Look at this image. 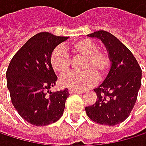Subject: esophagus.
<instances>
[{
  "mask_svg": "<svg viewBox=\"0 0 146 146\" xmlns=\"http://www.w3.org/2000/svg\"><path fill=\"white\" fill-rule=\"evenodd\" d=\"M70 94H82L83 91H79V90H74V89H69L68 90Z\"/></svg>",
  "mask_w": 146,
  "mask_h": 146,
  "instance_id": "obj_1",
  "label": "esophagus"
}]
</instances>
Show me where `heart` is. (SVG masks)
Here are the masks:
<instances>
[{"label":"heart","mask_w":146,"mask_h":146,"mask_svg":"<svg viewBox=\"0 0 146 146\" xmlns=\"http://www.w3.org/2000/svg\"><path fill=\"white\" fill-rule=\"evenodd\" d=\"M68 49L76 57L82 58V70L84 72H70L60 78V85L74 90H84L94 86L99 79H103L110 68V58L107 52L98 50L94 42L81 39L72 43ZM51 66L55 72L65 74L70 70L71 59L66 51L57 47L51 55Z\"/></svg>","instance_id":"obj_1"}]
</instances>
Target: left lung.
<instances>
[{
  "mask_svg": "<svg viewBox=\"0 0 146 146\" xmlns=\"http://www.w3.org/2000/svg\"><path fill=\"white\" fill-rule=\"evenodd\" d=\"M104 44L111 61V68L104 81L94 91L97 94L94 104L85 108L94 122L113 126L130 115L141 86L142 70L137 59L119 39L111 33L99 31L88 34Z\"/></svg>",
  "mask_w": 146,
  "mask_h": 146,
  "instance_id": "1",
  "label": "left lung"
}]
</instances>
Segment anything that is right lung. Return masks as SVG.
Returning a JSON list of instances; mask_svg holds the SVG:
<instances>
[{"label": "right lung", "mask_w": 146, "mask_h": 146, "mask_svg": "<svg viewBox=\"0 0 146 146\" xmlns=\"http://www.w3.org/2000/svg\"><path fill=\"white\" fill-rule=\"evenodd\" d=\"M68 36L41 32L30 38L15 54L6 77L11 102L23 118L36 126L57 122L63 115L68 89L50 92L58 77L51 66V55Z\"/></svg>", "instance_id": "right-lung-1"}]
</instances>
